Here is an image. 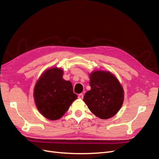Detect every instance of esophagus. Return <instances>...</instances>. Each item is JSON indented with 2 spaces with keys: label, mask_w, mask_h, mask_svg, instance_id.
I'll use <instances>...</instances> for the list:
<instances>
[{
  "label": "esophagus",
  "mask_w": 159,
  "mask_h": 159,
  "mask_svg": "<svg viewBox=\"0 0 159 159\" xmlns=\"http://www.w3.org/2000/svg\"><path fill=\"white\" fill-rule=\"evenodd\" d=\"M78 98H79V99H82L84 98V95H83V93H80V94H79V95H78Z\"/></svg>",
  "instance_id": "1"
}]
</instances>
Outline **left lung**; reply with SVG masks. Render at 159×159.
I'll return each mask as SVG.
<instances>
[{
	"label": "left lung",
	"instance_id": "obj_1",
	"mask_svg": "<svg viewBox=\"0 0 159 159\" xmlns=\"http://www.w3.org/2000/svg\"><path fill=\"white\" fill-rule=\"evenodd\" d=\"M91 89L84 101L95 116L107 119L115 116L121 108L124 91L117 78L107 71H94L89 74Z\"/></svg>",
	"mask_w": 159,
	"mask_h": 159
}]
</instances>
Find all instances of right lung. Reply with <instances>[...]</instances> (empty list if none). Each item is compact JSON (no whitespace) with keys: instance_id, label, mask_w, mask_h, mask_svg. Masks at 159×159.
I'll return each mask as SVG.
<instances>
[{"instance_id":"add662e5","label":"right lung","mask_w":159,"mask_h":159,"mask_svg":"<svg viewBox=\"0 0 159 159\" xmlns=\"http://www.w3.org/2000/svg\"><path fill=\"white\" fill-rule=\"evenodd\" d=\"M63 70L47 69L36 81L34 98L38 110L46 119L55 121L66 113L78 96L70 81L63 79Z\"/></svg>"}]
</instances>
